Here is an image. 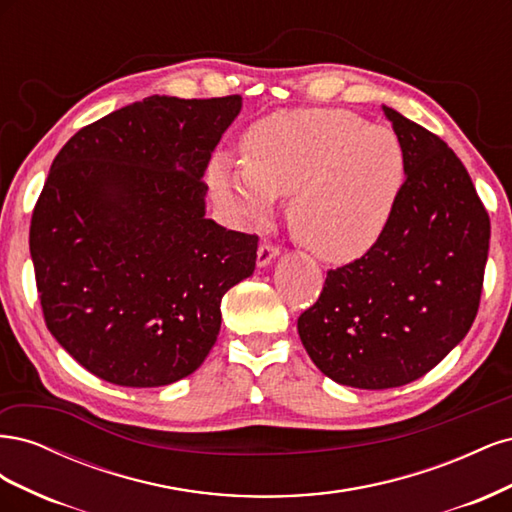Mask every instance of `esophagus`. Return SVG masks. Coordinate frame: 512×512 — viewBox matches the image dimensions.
<instances>
[{"mask_svg": "<svg viewBox=\"0 0 512 512\" xmlns=\"http://www.w3.org/2000/svg\"><path fill=\"white\" fill-rule=\"evenodd\" d=\"M277 256H280V247H277V245H273V243H269V241H262V243L258 245V254H256L258 267H267L269 262H271L273 258H277Z\"/></svg>", "mask_w": 512, "mask_h": 512, "instance_id": "34e87169", "label": "esophagus"}]
</instances>
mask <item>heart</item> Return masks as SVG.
I'll return each mask as SVG.
<instances>
[{
  "label": "heart",
  "mask_w": 512,
  "mask_h": 512,
  "mask_svg": "<svg viewBox=\"0 0 512 512\" xmlns=\"http://www.w3.org/2000/svg\"><path fill=\"white\" fill-rule=\"evenodd\" d=\"M401 138L344 108H294L243 134L241 166L215 158L209 188L239 220H267L290 196L292 237L318 258L346 265L374 250L406 190Z\"/></svg>",
  "instance_id": "heart-1"
}]
</instances>
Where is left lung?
Wrapping results in <instances>:
<instances>
[{"label":"left lung","mask_w":512,"mask_h":512,"mask_svg":"<svg viewBox=\"0 0 512 512\" xmlns=\"http://www.w3.org/2000/svg\"><path fill=\"white\" fill-rule=\"evenodd\" d=\"M382 111L406 147V190L374 250L331 269L297 322L324 376L369 391L425 376L466 337L491 237L455 151L393 108Z\"/></svg>","instance_id":"1"}]
</instances>
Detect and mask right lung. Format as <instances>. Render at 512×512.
I'll return each instance as SVG.
<instances>
[{
	"instance_id": "add662e5",
	"label": "right lung",
	"mask_w": 512,
	"mask_h": 512,
	"mask_svg": "<svg viewBox=\"0 0 512 512\" xmlns=\"http://www.w3.org/2000/svg\"><path fill=\"white\" fill-rule=\"evenodd\" d=\"M241 96H151L61 147L29 228L44 322L74 361L149 389L196 371L258 237L205 218L203 175Z\"/></svg>"
}]
</instances>
